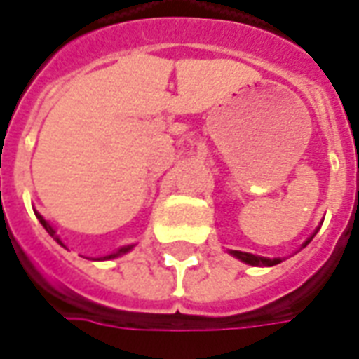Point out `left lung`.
I'll return each mask as SVG.
<instances>
[{
    "label": "left lung",
    "mask_w": 359,
    "mask_h": 359,
    "mask_svg": "<svg viewBox=\"0 0 359 359\" xmlns=\"http://www.w3.org/2000/svg\"><path fill=\"white\" fill-rule=\"evenodd\" d=\"M316 233H318V230H316L310 238H308L304 243H302V247H306L310 241H312V238H314ZM230 255L232 257H236V259H240L241 262H245V264H251V266H274V264H280L281 259L278 257V259H268V257H259V255H253V253H243V251H230Z\"/></svg>",
    "instance_id": "left-lung-1"
}]
</instances>
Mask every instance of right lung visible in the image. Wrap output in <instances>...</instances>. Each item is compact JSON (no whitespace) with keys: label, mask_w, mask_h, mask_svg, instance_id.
<instances>
[{"label":"right lung","mask_w":359,"mask_h":359,"mask_svg":"<svg viewBox=\"0 0 359 359\" xmlns=\"http://www.w3.org/2000/svg\"><path fill=\"white\" fill-rule=\"evenodd\" d=\"M34 213H36V217H38V219H39V222H41V224H43V228H45V230H47V233H49V236H51V238H55V240H57L58 245L66 247L65 243H62V240H60V238H58V236H57V230H55V228H53L51 224H49V222H47V220H45L43 217H41V215L38 213V211H34ZM133 247H135V243H133V245H123V247H119L118 251H114V253L106 255V257H98V259H95V261H110V259H118V257H121V255L129 253V251H131Z\"/></svg>","instance_id":"add662e5"}]
</instances>
